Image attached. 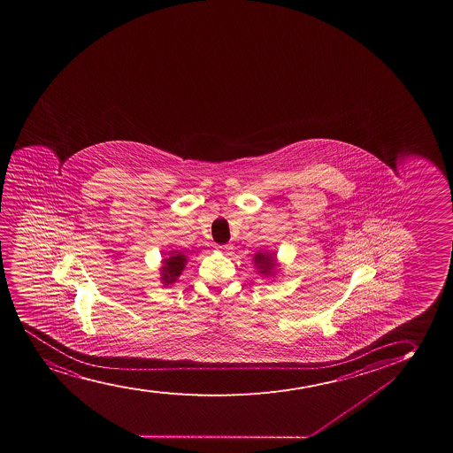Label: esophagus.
Here are the masks:
<instances>
[{"instance_id": "1", "label": "esophagus", "mask_w": 453, "mask_h": 453, "mask_svg": "<svg viewBox=\"0 0 453 453\" xmlns=\"http://www.w3.org/2000/svg\"><path fill=\"white\" fill-rule=\"evenodd\" d=\"M218 250H219V251L228 252L229 245H218Z\"/></svg>"}]
</instances>
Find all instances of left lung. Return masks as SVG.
I'll return each instance as SVG.
<instances>
[{"mask_svg":"<svg viewBox=\"0 0 453 453\" xmlns=\"http://www.w3.org/2000/svg\"><path fill=\"white\" fill-rule=\"evenodd\" d=\"M256 265L260 269V273H271V271H273V257L271 254H257L256 257Z\"/></svg>","mask_w":453,"mask_h":453,"instance_id":"left-lung-1","label":"left lung"}]
</instances>
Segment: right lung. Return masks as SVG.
<instances>
[{
  "mask_svg": "<svg viewBox=\"0 0 453 453\" xmlns=\"http://www.w3.org/2000/svg\"><path fill=\"white\" fill-rule=\"evenodd\" d=\"M186 256H182V252H175L170 258L164 260V266L161 267L163 273V283L167 286L170 283H175L176 278L180 277L182 269L186 266Z\"/></svg>",
  "mask_w": 453,
  "mask_h": 453,
  "instance_id": "right-lung-1",
  "label": "right lung"
}]
</instances>
